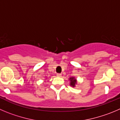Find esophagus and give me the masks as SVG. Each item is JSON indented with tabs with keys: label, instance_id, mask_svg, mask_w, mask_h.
<instances>
[{
	"label": "esophagus",
	"instance_id": "34e87169",
	"mask_svg": "<svg viewBox=\"0 0 120 120\" xmlns=\"http://www.w3.org/2000/svg\"><path fill=\"white\" fill-rule=\"evenodd\" d=\"M61 75H61V73H57V77H61Z\"/></svg>",
	"mask_w": 120,
	"mask_h": 120
}]
</instances>
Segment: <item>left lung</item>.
<instances>
[{"instance_id":"obj_1","label":"left lung","mask_w":120,"mask_h":120,"mask_svg":"<svg viewBox=\"0 0 120 120\" xmlns=\"http://www.w3.org/2000/svg\"><path fill=\"white\" fill-rule=\"evenodd\" d=\"M69 80L70 81V86H71L73 87L75 86V85L77 83L76 79L74 78V77H72V78H70L69 79Z\"/></svg>"}]
</instances>
